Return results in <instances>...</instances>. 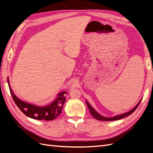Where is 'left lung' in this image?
Wrapping results in <instances>:
<instances>
[{"instance_id": "left-lung-1", "label": "left lung", "mask_w": 153, "mask_h": 153, "mask_svg": "<svg viewBox=\"0 0 153 153\" xmlns=\"http://www.w3.org/2000/svg\"><path fill=\"white\" fill-rule=\"evenodd\" d=\"M141 100H140V101L138 103V104L135 106V107H134L133 108H132L131 110H129V112H126V113H124V114H122L116 115V116H114V117H106L102 116V115H101L100 114H98L93 108L92 107L91 105L89 103V102H88L87 100H86V103H87V105L88 106V108H89V110L90 111L91 114L96 119L99 120V121H116V120L121 119H123L124 117H126L128 116V115H131L134 112V111H135L137 108L138 105H139L140 103L141 102Z\"/></svg>"}]
</instances>
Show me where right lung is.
Returning <instances> with one entry per match:
<instances>
[{
	"label": "right lung",
	"instance_id": "right-lung-1",
	"mask_svg": "<svg viewBox=\"0 0 153 153\" xmlns=\"http://www.w3.org/2000/svg\"><path fill=\"white\" fill-rule=\"evenodd\" d=\"M7 83L13 99L18 108L27 116L37 120L52 121L61 114L63 105L65 103L66 91L61 92L53 102L45 106H39L32 105L20 100L13 93L10 85V80L7 77Z\"/></svg>",
	"mask_w": 153,
	"mask_h": 153
}]
</instances>
